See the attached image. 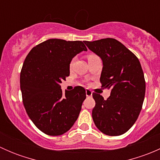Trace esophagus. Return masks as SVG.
Masks as SVG:
<instances>
[{"label": "esophagus", "instance_id": "obj_1", "mask_svg": "<svg viewBox=\"0 0 160 160\" xmlns=\"http://www.w3.org/2000/svg\"><path fill=\"white\" fill-rule=\"evenodd\" d=\"M86 95H87V97H91L92 96L91 90H86Z\"/></svg>", "mask_w": 160, "mask_h": 160}]
</instances>
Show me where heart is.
<instances>
[{
	"label": "heart",
	"mask_w": 160,
	"mask_h": 160,
	"mask_svg": "<svg viewBox=\"0 0 160 160\" xmlns=\"http://www.w3.org/2000/svg\"><path fill=\"white\" fill-rule=\"evenodd\" d=\"M93 56H95V55H93V54H90V55H88V59H90V58L93 57Z\"/></svg>",
	"instance_id": "b5f03b06"
}]
</instances>
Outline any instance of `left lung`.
<instances>
[{
	"label": "left lung",
	"mask_w": 160,
	"mask_h": 160,
	"mask_svg": "<svg viewBox=\"0 0 160 160\" xmlns=\"http://www.w3.org/2000/svg\"><path fill=\"white\" fill-rule=\"evenodd\" d=\"M88 49L103 62L100 81L111 89L104 100L93 93L95 106L92 118L97 128L107 135L117 136L132 128L139 115L146 93L144 73L134 53L114 38L84 41Z\"/></svg>",
	"instance_id": "1"
}]
</instances>
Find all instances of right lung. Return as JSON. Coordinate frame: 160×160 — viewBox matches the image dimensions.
Masks as SVG:
<instances>
[{"label": "right lung", "mask_w": 160, "mask_h": 160, "mask_svg": "<svg viewBox=\"0 0 160 160\" xmlns=\"http://www.w3.org/2000/svg\"><path fill=\"white\" fill-rule=\"evenodd\" d=\"M88 49L81 41L51 38L29 52L22 66L20 87L25 111L45 134L56 136L73 125L86 98L83 87L62 93L60 83L70 75L72 58Z\"/></svg>", "instance_id": "1"}]
</instances>
